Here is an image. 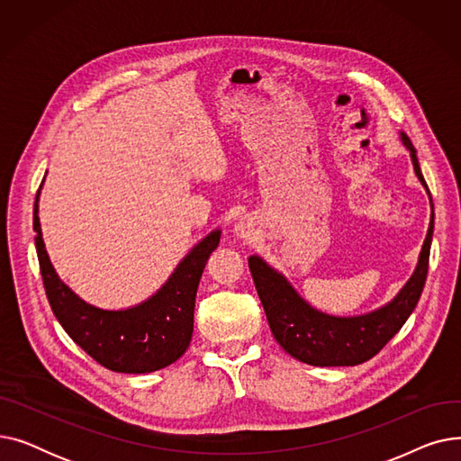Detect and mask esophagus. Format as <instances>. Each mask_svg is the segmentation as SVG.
<instances>
[{
	"mask_svg": "<svg viewBox=\"0 0 461 461\" xmlns=\"http://www.w3.org/2000/svg\"><path fill=\"white\" fill-rule=\"evenodd\" d=\"M250 230H252V224L249 218H240V222L235 226V231L239 237H250Z\"/></svg>",
	"mask_w": 461,
	"mask_h": 461,
	"instance_id": "34e87169",
	"label": "esophagus"
}]
</instances>
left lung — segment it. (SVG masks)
Here are the masks:
<instances>
[{"instance_id":"1","label":"left lung","mask_w":461,"mask_h":461,"mask_svg":"<svg viewBox=\"0 0 461 461\" xmlns=\"http://www.w3.org/2000/svg\"><path fill=\"white\" fill-rule=\"evenodd\" d=\"M402 141L411 151L417 177L428 188L413 143L405 134H402ZM431 235L433 214L415 275L393 303L358 318H334L313 310L282 275L261 258L250 256L249 267L275 340L284 351L312 366H357L375 357L403 327L422 295Z\"/></svg>"}]
</instances>
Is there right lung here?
Returning <instances> with one entry per match:
<instances>
[{"label":"right lung","mask_w":461,"mask_h":461,"mask_svg":"<svg viewBox=\"0 0 461 461\" xmlns=\"http://www.w3.org/2000/svg\"><path fill=\"white\" fill-rule=\"evenodd\" d=\"M37 202L39 192L33 230L42 284L65 332L112 372L149 374L176 362L190 344L198 285L209 256L221 243V231H212L194 247L149 301L129 310H101L84 303L58 278L44 250Z\"/></svg>","instance_id":"add662e5"}]
</instances>
